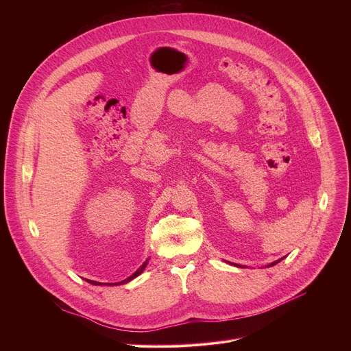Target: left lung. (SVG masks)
<instances>
[{
  "label": "left lung",
  "instance_id": "8db88e82",
  "mask_svg": "<svg viewBox=\"0 0 351 351\" xmlns=\"http://www.w3.org/2000/svg\"><path fill=\"white\" fill-rule=\"evenodd\" d=\"M282 260V258H280ZM280 260H278V261H275V263H272V264H269V267H272V265H275V264H278Z\"/></svg>",
  "mask_w": 351,
  "mask_h": 351
}]
</instances>
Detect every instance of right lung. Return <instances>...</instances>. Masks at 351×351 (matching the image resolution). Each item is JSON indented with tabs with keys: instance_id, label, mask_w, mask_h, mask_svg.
Listing matches in <instances>:
<instances>
[{
	"instance_id": "add662e5",
	"label": "right lung",
	"mask_w": 351,
	"mask_h": 351,
	"mask_svg": "<svg viewBox=\"0 0 351 351\" xmlns=\"http://www.w3.org/2000/svg\"><path fill=\"white\" fill-rule=\"evenodd\" d=\"M147 263H148V260H147V261H145V263H144V264H143V265H141V267H140V268H138V269H137L132 276H129L128 279H125V280H122V282H118V283H115V285H123V283H126V282H129V280L134 279L136 276H138V275L144 271V268L147 267ZM87 282H88V283H93V285H101L99 282H94V280H87ZM106 285H107V283H106ZM110 286H111V285H110Z\"/></svg>"
}]
</instances>
